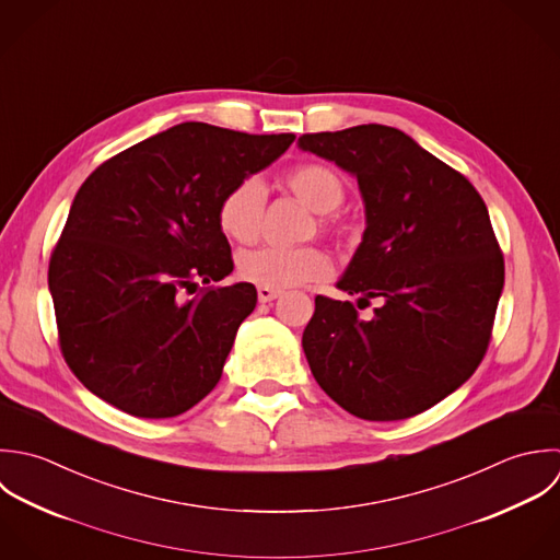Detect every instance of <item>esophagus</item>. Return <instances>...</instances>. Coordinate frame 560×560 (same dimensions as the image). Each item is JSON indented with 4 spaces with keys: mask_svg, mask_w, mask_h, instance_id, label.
<instances>
[{
    "mask_svg": "<svg viewBox=\"0 0 560 560\" xmlns=\"http://www.w3.org/2000/svg\"><path fill=\"white\" fill-rule=\"evenodd\" d=\"M276 298H280V291H276V289H265V287H258V302H260V304L273 302Z\"/></svg>",
    "mask_w": 560,
    "mask_h": 560,
    "instance_id": "esophagus-1",
    "label": "esophagus"
}]
</instances>
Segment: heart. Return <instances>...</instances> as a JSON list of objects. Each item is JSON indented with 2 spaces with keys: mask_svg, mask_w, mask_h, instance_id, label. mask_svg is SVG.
Here are the masks:
<instances>
[{
  "mask_svg": "<svg viewBox=\"0 0 560 560\" xmlns=\"http://www.w3.org/2000/svg\"><path fill=\"white\" fill-rule=\"evenodd\" d=\"M284 185L291 188L315 212H332L346 199L343 178L328 165L304 163L293 167L284 176ZM265 188L254 180H241L219 199L217 223L219 230L234 243L249 245L260 234V221L265 212ZM332 273V260L317 247H258L241 254L238 276L245 282L265 289H289L308 282L326 280Z\"/></svg>",
  "mask_w": 560,
  "mask_h": 560,
  "instance_id": "obj_1",
  "label": "heart"
}]
</instances>
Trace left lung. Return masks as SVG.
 I'll use <instances>...</instances> for the list:
<instances>
[{"instance_id": "obj_1", "label": "left lung", "mask_w": 560, "mask_h": 560, "mask_svg": "<svg viewBox=\"0 0 560 560\" xmlns=\"http://www.w3.org/2000/svg\"><path fill=\"white\" fill-rule=\"evenodd\" d=\"M300 150L359 180L368 228L337 287L373 308L315 298L302 348L348 412L395 421L423 412L480 365L504 289V258L474 185L397 128L302 135Z\"/></svg>"}]
</instances>
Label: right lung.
Wrapping results in <instances>:
<instances>
[{
	"mask_svg": "<svg viewBox=\"0 0 560 560\" xmlns=\"http://www.w3.org/2000/svg\"><path fill=\"white\" fill-rule=\"evenodd\" d=\"M293 141L187 121L84 180L47 276L62 357L91 393L165 419L217 386L256 306L249 282L210 287L234 269L217 206Z\"/></svg>",
	"mask_w": 560,
	"mask_h": 560,
	"instance_id": "add662e5",
	"label": "right lung"
}]
</instances>
